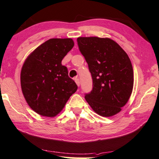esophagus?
I'll use <instances>...</instances> for the list:
<instances>
[{"instance_id": "esophagus-1", "label": "esophagus", "mask_w": 159, "mask_h": 159, "mask_svg": "<svg viewBox=\"0 0 159 159\" xmlns=\"http://www.w3.org/2000/svg\"><path fill=\"white\" fill-rule=\"evenodd\" d=\"M74 80H75V82L76 83V84H77V86H80V81H79V79H78V78H75Z\"/></svg>"}]
</instances>
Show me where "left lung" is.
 Listing matches in <instances>:
<instances>
[{
  "label": "left lung",
  "instance_id": "left-lung-1",
  "mask_svg": "<svg viewBox=\"0 0 159 159\" xmlns=\"http://www.w3.org/2000/svg\"><path fill=\"white\" fill-rule=\"evenodd\" d=\"M77 41L93 81L86 100L99 115H115L128 103L133 91L134 71L128 54L110 38L78 37Z\"/></svg>",
  "mask_w": 159,
  "mask_h": 159
}]
</instances>
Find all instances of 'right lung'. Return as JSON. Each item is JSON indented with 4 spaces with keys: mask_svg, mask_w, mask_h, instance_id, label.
<instances>
[{
    "mask_svg": "<svg viewBox=\"0 0 159 159\" xmlns=\"http://www.w3.org/2000/svg\"><path fill=\"white\" fill-rule=\"evenodd\" d=\"M74 46L71 38L50 39L28 56L20 73L25 101L39 115L54 117L65 107L78 86L61 61Z\"/></svg>",
    "mask_w": 159,
    "mask_h": 159,
    "instance_id": "add662e5",
    "label": "right lung"
}]
</instances>
